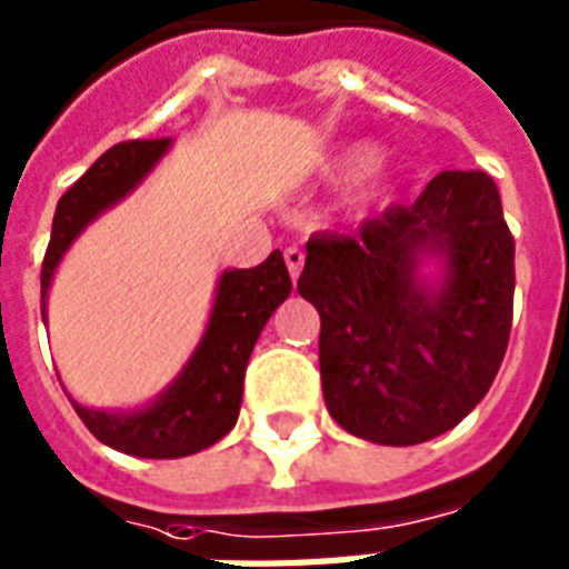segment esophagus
<instances>
[{
  "mask_svg": "<svg viewBox=\"0 0 569 569\" xmlns=\"http://www.w3.org/2000/svg\"><path fill=\"white\" fill-rule=\"evenodd\" d=\"M286 266H289V274H292V280H298V274H301L303 268V250L301 248H286Z\"/></svg>",
  "mask_w": 569,
  "mask_h": 569,
  "instance_id": "esophagus-1",
  "label": "esophagus"
}]
</instances>
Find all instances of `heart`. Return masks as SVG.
<instances>
[{"mask_svg":"<svg viewBox=\"0 0 569 569\" xmlns=\"http://www.w3.org/2000/svg\"><path fill=\"white\" fill-rule=\"evenodd\" d=\"M355 197L357 203H375L389 182V162L383 156H372L369 159V150L363 144H351L337 150L333 156L325 159L321 164V177L328 182H342L348 177H355Z\"/></svg>","mask_w":569,"mask_h":569,"instance_id":"obj_1","label":"heart"}]
</instances>
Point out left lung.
I'll return each instance as SVG.
<instances>
[{
  "instance_id": "left-lung-1",
  "label": "left lung",
  "mask_w": 569,
  "mask_h": 569,
  "mask_svg": "<svg viewBox=\"0 0 569 569\" xmlns=\"http://www.w3.org/2000/svg\"><path fill=\"white\" fill-rule=\"evenodd\" d=\"M298 292L321 316L330 416L380 446L440 437L487 396L511 337L513 239L496 182L442 171L355 236H312Z\"/></svg>"
}]
</instances>
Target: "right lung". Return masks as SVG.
Instances as JSON below:
<instances>
[{
  "label": "right lung",
  "instance_id": "obj_1",
  "mask_svg": "<svg viewBox=\"0 0 569 569\" xmlns=\"http://www.w3.org/2000/svg\"><path fill=\"white\" fill-rule=\"evenodd\" d=\"M171 138L123 141L97 159L58 200L47 257L40 268V312L47 321V295L58 262L82 230L106 209L147 180L171 150ZM292 280L283 253L274 250L257 268H227L218 277L214 303L194 355L182 372L138 410H93L73 401L76 413L100 442L136 458H186L209 449L232 431L239 419L241 387L250 351L271 312L289 298Z\"/></svg>",
  "mask_w": 569,
  "mask_h": 569
}]
</instances>
